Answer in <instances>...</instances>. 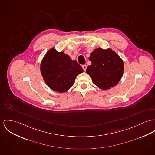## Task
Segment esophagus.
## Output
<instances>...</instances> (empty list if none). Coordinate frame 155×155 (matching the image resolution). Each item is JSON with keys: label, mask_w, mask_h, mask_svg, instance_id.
Instances as JSON below:
<instances>
[{"label": "esophagus", "mask_w": 155, "mask_h": 155, "mask_svg": "<svg viewBox=\"0 0 155 155\" xmlns=\"http://www.w3.org/2000/svg\"><path fill=\"white\" fill-rule=\"evenodd\" d=\"M82 68H83L84 71H86V69H87V65H83L82 66Z\"/></svg>", "instance_id": "obj_1"}]
</instances>
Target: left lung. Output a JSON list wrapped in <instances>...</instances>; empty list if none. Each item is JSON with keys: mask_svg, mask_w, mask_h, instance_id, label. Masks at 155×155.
<instances>
[{"mask_svg": "<svg viewBox=\"0 0 155 155\" xmlns=\"http://www.w3.org/2000/svg\"><path fill=\"white\" fill-rule=\"evenodd\" d=\"M91 65L86 70L93 83L103 90L116 85L123 74V62L111 49L97 48L89 57Z\"/></svg>", "mask_w": 155, "mask_h": 155, "instance_id": "obj_1", "label": "left lung"}]
</instances>
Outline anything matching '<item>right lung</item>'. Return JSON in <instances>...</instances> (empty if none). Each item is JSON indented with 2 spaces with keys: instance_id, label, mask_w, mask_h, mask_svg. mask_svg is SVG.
Returning a JSON list of instances; mask_svg holds the SVG:
<instances>
[{
  "instance_id": "1",
  "label": "right lung",
  "mask_w": 155,
  "mask_h": 155,
  "mask_svg": "<svg viewBox=\"0 0 155 155\" xmlns=\"http://www.w3.org/2000/svg\"><path fill=\"white\" fill-rule=\"evenodd\" d=\"M41 72L48 87L64 93L74 85L77 76L83 70L77 61H72L68 55L51 49L41 62Z\"/></svg>"
}]
</instances>
